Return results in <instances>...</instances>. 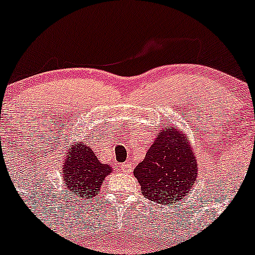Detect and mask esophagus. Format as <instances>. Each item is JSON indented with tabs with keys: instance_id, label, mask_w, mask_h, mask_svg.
<instances>
[{
	"instance_id": "1",
	"label": "esophagus",
	"mask_w": 255,
	"mask_h": 255,
	"mask_svg": "<svg viewBox=\"0 0 255 255\" xmlns=\"http://www.w3.org/2000/svg\"><path fill=\"white\" fill-rule=\"evenodd\" d=\"M121 169L125 170L126 173H130L133 169V164L132 163H122L121 164Z\"/></svg>"
}]
</instances>
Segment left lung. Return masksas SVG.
Listing matches in <instances>:
<instances>
[{"label":"left lung","mask_w":255,"mask_h":255,"mask_svg":"<svg viewBox=\"0 0 255 255\" xmlns=\"http://www.w3.org/2000/svg\"><path fill=\"white\" fill-rule=\"evenodd\" d=\"M190 144L175 128L167 127L156 134L144 161L134 169L142 196L159 205L184 200L198 174Z\"/></svg>","instance_id":"obj_1"}]
</instances>
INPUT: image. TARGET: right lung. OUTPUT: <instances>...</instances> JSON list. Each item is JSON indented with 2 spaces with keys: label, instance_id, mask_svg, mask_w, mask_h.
I'll return each instance as SVG.
<instances>
[{
  "label": "right lung",
  "instance_id": "right-lung-1",
  "mask_svg": "<svg viewBox=\"0 0 255 255\" xmlns=\"http://www.w3.org/2000/svg\"><path fill=\"white\" fill-rule=\"evenodd\" d=\"M64 167L66 192L78 197L92 198L98 194L106 175L111 173V167L100 163L96 153L85 142L70 147Z\"/></svg>",
  "mask_w": 255,
  "mask_h": 255
}]
</instances>
